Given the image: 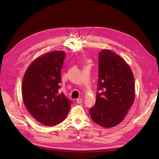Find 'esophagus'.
Wrapping results in <instances>:
<instances>
[{"label":"esophagus","mask_w":159,"mask_h":159,"mask_svg":"<svg viewBox=\"0 0 159 159\" xmlns=\"http://www.w3.org/2000/svg\"><path fill=\"white\" fill-rule=\"evenodd\" d=\"M76 102H77L78 104L82 103V102H83V99H82V98H78V99L76 100Z\"/></svg>","instance_id":"obj_1"}]
</instances>
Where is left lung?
Returning a JSON list of instances; mask_svg holds the SVG:
<instances>
[{
    "label": "left lung",
    "mask_w": 159,
    "mask_h": 159,
    "mask_svg": "<svg viewBox=\"0 0 159 159\" xmlns=\"http://www.w3.org/2000/svg\"><path fill=\"white\" fill-rule=\"evenodd\" d=\"M98 61L96 101L89 113L94 122L111 128L122 121L133 104L134 76L127 63L111 50H102Z\"/></svg>",
    "instance_id": "obj_1"
}]
</instances>
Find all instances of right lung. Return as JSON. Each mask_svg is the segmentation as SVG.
Here are the masks:
<instances>
[{
    "mask_svg": "<svg viewBox=\"0 0 159 159\" xmlns=\"http://www.w3.org/2000/svg\"><path fill=\"white\" fill-rule=\"evenodd\" d=\"M66 52L54 51L30 64L22 84L23 101L35 119L45 126H55L66 119L72 101L59 92Z\"/></svg>",
    "mask_w": 159,
    "mask_h": 159,
    "instance_id": "obj_1",
    "label": "right lung"
}]
</instances>
